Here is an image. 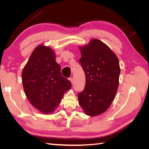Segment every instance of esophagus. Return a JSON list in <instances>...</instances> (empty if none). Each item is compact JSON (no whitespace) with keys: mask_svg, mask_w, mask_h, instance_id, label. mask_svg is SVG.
Wrapping results in <instances>:
<instances>
[{"mask_svg":"<svg viewBox=\"0 0 149 149\" xmlns=\"http://www.w3.org/2000/svg\"><path fill=\"white\" fill-rule=\"evenodd\" d=\"M69 80H70V81H71V84H73V83H74V79H73V78H69Z\"/></svg>","mask_w":149,"mask_h":149,"instance_id":"esophagus-1","label":"esophagus"}]
</instances>
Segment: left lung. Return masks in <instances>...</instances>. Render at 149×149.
<instances>
[{
	"instance_id": "8db88e82",
	"label": "left lung",
	"mask_w": 149,
	"mask_h": 149,
	"mask_svg": "<svg viewBox=\"0 0 149 149\" xmlns=\"http://www.w3.org/2000/svg\"><path fill=\"white\" fill-rule=\"evenodd\" d=\"M79 60L85 73L84 89L78 94L85 114L96 116L105 112L114 100L120 69L116 54L105 43L94 38L80 47Z\"/></svg>"
}]
</instances>
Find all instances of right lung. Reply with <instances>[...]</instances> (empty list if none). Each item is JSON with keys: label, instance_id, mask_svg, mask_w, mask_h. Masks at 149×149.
I'll return each instance as SVG.
<instances>
[{"label": "right lung", "instance_id": "add662e5", "mask_svg": "<svg viewBox=\"0 0 149 149\" xmlns=\"http://www.w3.org/2000/svg\"><path fill=\"white\" fill-rule=\"evenodd\" d=\"M54 51L40 45L36 48L22 71L25 95L36 109L50 114L59 106L71 83L61 74Z\"/></svg>", "mask_w": 149, "mask_h": 149}]
</instances>
